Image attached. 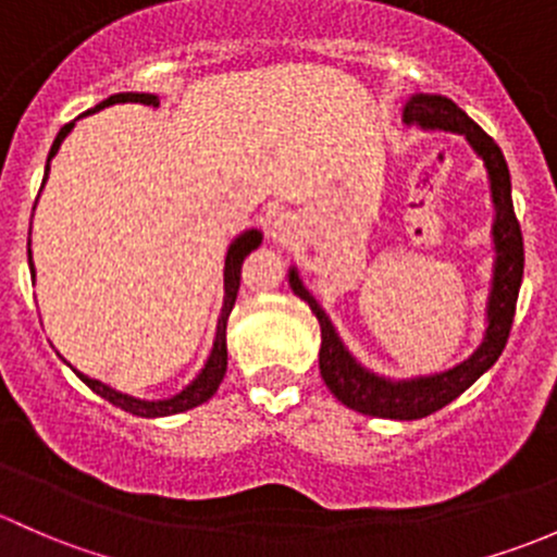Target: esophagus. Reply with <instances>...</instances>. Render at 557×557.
Instances as JSON below:
<instances>
[{"label":"esophagus","instance_id":"1","mask_svg":"<svg viewBox=\"0 0 557 557\" xmlns=\"http://www.w3.org/2000/svg\"><path fill=\"white\" fill-rule=\"evenodd\" d=\"M271 236L278 240V244H289L295 238V222L289 216H278V220L271 222Z\"/></svg>","mask_w":557,"mask_h":557}]
</instances>
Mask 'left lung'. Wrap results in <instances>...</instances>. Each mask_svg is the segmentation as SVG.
Returning <instances> with one entry per match:
<instances>
[{
    "label": "left lung",
    "instance_id": "8db88e82",
    "mask_svg": "<svg viewBox=\"0 0 557 557\" xmlns=\"http://www.w3.org/2000/svg\"><path fill=\"white\" fill-rule=\"evenodd\" d=\"M405 123L421 125V128H445L467 136L474 152L483 158L491 176V195L496 206V222H493V244H496V271H493V289L488 300V330L485 341L463 364L453 367L448 372H440L432 377H416V381L392 383L386 377H377L367 372L364 367L354 362L351 354L337 337L335 326L313 300L311 292L302 286L297 273H289V286L300 300L311 306L321 326V351L319 370L326 388L351 410L372 418H394V421H418L432 412L443 410L453 399L461 397L493 362L502 357L507 346L509 330L515 321V306H518L520 281H523V233L512 209V185H509V169L496 141L469 117L463 109H458L445 96H412L405 104Z\"/></svg>",
    "mask_w": 557,
    "mask_h": 557
}]
</instances>
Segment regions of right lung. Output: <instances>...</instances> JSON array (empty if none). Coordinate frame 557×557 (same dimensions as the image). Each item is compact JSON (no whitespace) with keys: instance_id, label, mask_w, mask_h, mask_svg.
I'll return each mask as SVG.
<instances>
[{"instance_id":"add662e5","label":"right lung","mask_w":557,"mask_h":557,"mask_svg":"<svg viewBox=\"0 0 557 557\" xmlns=\"http://www.w3.org/2000/svg\"><path fill=\"white\" fill-rule=\"evenodd\" d=\"M109 104H147V107H158V96L152 94H117V96H109L107 101H101L99 107H96V112L99 109H104ZM94 112V109H90ZM74 128V123H66L64 128L59 131V136H55L53 147H50V154H48V171H50V160L55 158V152H59L61 141L66 139L69 131ZM48 171H45V180H48ZM42 180V185H45ZM262 236L257 231H246L244 236H238L236 240L231 244V249H227V260H225V306H222V317H220V324H216V341H214V348H211V357L209 362H206L203 372H200L198 377L190 383V386L185 388L182 394H176V397L171 399H163V403H145V399H134L128 397V394H120L114 392V388L104 386L101 381H94V377L83 375V372H77L79 381L85 383V386L90 388V392H96L99 397H104L107 403H112L114 407H120V410L131 412V416H141V418H160V416H174V412H185V410H193V407L203 405L206 399L214 397V392L220 388L222 377H225V370H227V337H225V330H227V317H231L233 306H236V297H238V286H240V265H244L246 257L251 255V251L260 246ZM28 260H32V249H28ZM32 265V262H28ZM32 273H34V265H32Z\"/></svg>"}]
</instances>
